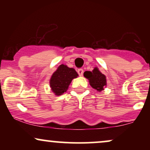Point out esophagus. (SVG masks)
Here are the masks:
<instances>
[{"label": "esophagus", "mask_w": 150, "mask_h": 150, "mask_svg": "<svg viewBox=\"0 0 150 150\" xmlns=\"http://www.w3.org/2000/svg\"><path fill=\"white\" fill-rule=\"evenodd\" d=\"M83 73H84V70L82 69H81V68L77 70V73H78V75H80V76H82V75H83Z\"/></svg>", "instance_id": "esophagus-1"}]
</instances>
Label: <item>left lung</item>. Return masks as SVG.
Masks as SVG:
<instances>
[{
  "label": "left lung",
  "instance_id": "left-lung-1",
  "mask_svg": "<svg viewBox=\"0 0 150 150\" xmlns=\"http://www.w3.org/2000/svg\"><path fill=\"white\" fill-rule=\"evenodd\" d=\"M84 76L89 80V85L92 88L101 92L104 89V87L106 85V76L98 70L97 68H94L92 71H85Z\"/></svg>",
  "mask_w": 150,
  "mask_h": 150
}]
</instances>
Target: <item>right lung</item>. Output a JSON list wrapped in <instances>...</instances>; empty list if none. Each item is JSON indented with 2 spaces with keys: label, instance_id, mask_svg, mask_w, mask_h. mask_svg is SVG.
Wrapping results in <instances>:
<instances>
[{
  "label": "right lung",
  "instance_id": "obj_1",
  "mask_svg": "<svg viewBox=\"0 0 150 150\" xmlns=\"http://www.w3.org/2000/svg\"><path fill=\"white\" fill-rule=\"evenodd\" d=\"M78 74L75 69L68 68L62 64L51 76L50 80V87L53 93L57 96L61 95L67 91L72 80L76 78Z\"/></svg>",
  "mask_w": 150,
  "mask_h": 150
}]
</instances>
